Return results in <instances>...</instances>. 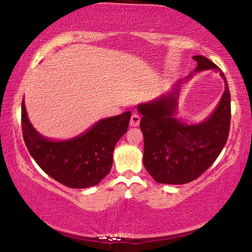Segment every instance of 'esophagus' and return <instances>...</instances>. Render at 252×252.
<instances>
[{"instance_id":"34e87169","label":"esophagus","mask_w":252,"mask_h":252,"mask_svg":"<svg viewBox=\"0 0 252 252\" xmlns=\"http://www.w3.org/2000/svg\"><path fill=\"white\" fill-rule=\"evenodd\" d=\"M140 116L139 114H136V113H133L131 116V120H130V126H139V123H140Z\"/></svg>"}]
</instances>
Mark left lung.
<instances>
[{
    "instance_id": "1",
    "label": "left lung",
    "mask_w": 252,
    "mask_h": 252,
    "mask_svg": "<svg viewBox=\"0 0 252 252\" xmlns=\"http://www.w3.org/2000/svg\"><path fill=\"white\" fill-rule=\"evenodd\" d=\"M192 58L198 62L195 72L213 69L224 81L222 97L210 117L191 126L174 117L181 80L170 94L138 105L142 116L144 168L157 182L164 185H183L199 178L218 158L229 135L231 104L227 79L203 55Z\"/></svg>"
}]
</instances>
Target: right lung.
<instances>
[{"label": "right lung", "mask_w": 252, "mask_h": 252, "mask_svg": "<svg viewBox=\"0 0 252 252\" xmlns=\"http://www.w3.org/2000/svg\"><path fill=\"white\" fill-rule=\"evenodd\" d=\"M131 112L102 119L73 139L53 141L42 136L30 122L22 101L23 139L30 155L54 180L73 189L93 187L108 176L113 151L129 126Z\"/></svg>", "instance_id": "add662e5"}]
</instances>
